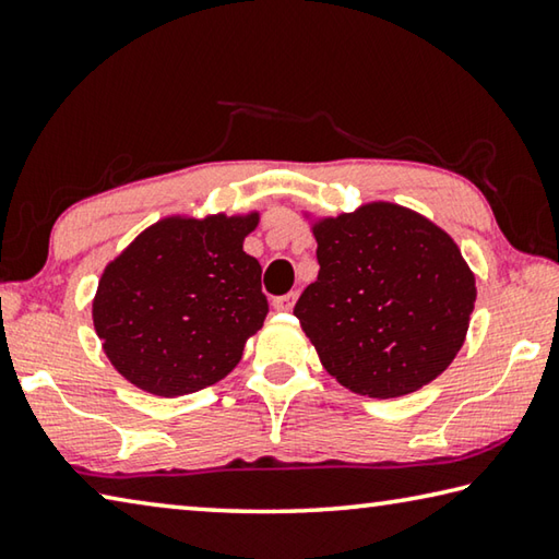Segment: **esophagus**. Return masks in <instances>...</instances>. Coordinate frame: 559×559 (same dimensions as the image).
Listing matches in <instances>:
<instances>
[{
	"instance_id": "1",
	"label": "esophagus",
	"mask_w": 559,
	"mask_h": 559,
	"mask_svg": "<svg viewBox=\"0 0 559 559\" xmlns=\"http://www.w3.org/2000/svg\"><path fill=\"white\" fill-rule=\"evenodd\" d=\"M297 292H289V295H285V297H277L272 301V307L277 309V311H292L295 309V305H297Z\"/></svg>"
}]
</instances>
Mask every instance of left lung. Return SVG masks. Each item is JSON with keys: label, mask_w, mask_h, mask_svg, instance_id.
Returning <instances> with one entry per match:
<instances>
[{"label": "left lung", "mask_w": 559, "mask_h": 559, "mask_svg": "<svg viewBox=\"0 0 559 559\" xmlns=\"http://www.w3.org/2000/svg\"><path fill=\"white\" fill-rule=\"evenodd\" d=\"M305 218L319 277L295 317L326 373L380 400L442 376L464 346L476 301V277L452 235L390 201Z\"/></svg>", "instance_id": "obj_1"}]
</instances>
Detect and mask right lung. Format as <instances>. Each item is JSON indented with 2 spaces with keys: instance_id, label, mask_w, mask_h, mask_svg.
Here are the masks:
<instances>
[{
  "instance_id": "1",
  "label": "right lung",
  "mask_w": 559,
  "mask_h": 559,
  "mask_svg": "<svg viewBox=\"0 0 559 559\" xmlns=\"http://www.w3.org/2000/svg\"><path fill=\"white\" fill-rule=\"evenodd\" d=\"M260 211L164 215L105 264L93 326L112 368L156 397L215 385L267 317L260 262L242 250Z\"/></svg>"
}]
</instances>
